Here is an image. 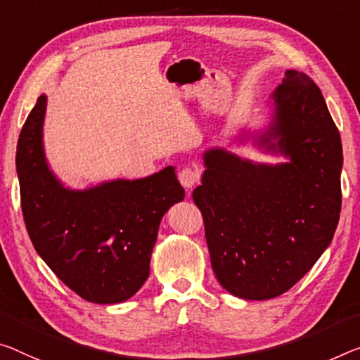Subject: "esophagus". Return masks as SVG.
Listing matches in <instances>:
<instances>
[{"instance_id": "esophagus-1", "label": "esophagus", "mask_w": 360, "mask_h": 360, "mask_svg": "<svg viewBox=\"0 0 360 360\" xmlns=\"http://www.w3.org/2000/svg\"><path fill=\"white\" fill-rule=\"evenodd\" d=\"M179 180H180V184L186 188V191L190 193L191 188L195 186L198 184V180H199L198 170L190 169V167L180 170V172H179Z\"/></svg>"}]
</instances>
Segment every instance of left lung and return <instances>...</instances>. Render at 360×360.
Segmentation results:
<instances>
[{"instance_id": "1", "label": "left lung", "mask_w": 360, "mask_h": 360, "mask_svg": "<svg viewBox=\"0 0 360 360\" xmlns=\"http://www.w3.org/2000/svg\"><path fill=\"white\" fill-rule=\"evenodd\" d=\"M251 143L285 162H256L222 146L202 153L193 201L202 212L219 283L241 300H272L296 285L333 240L341 211L342 146L320 88L290 69L264 124L238 127L229 146Z\"/></svg>"}]
</instances>
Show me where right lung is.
Here are the masks:
<instances>
[{"label": "right lung", "instance_id": "1", "mask_svg": "<svg viewBox=\"0 0 360 360\" xmlns=\"http://www.w3.org/2000/svg\"><path fill=\"white\" fill-rule=\"evenodd\" d=\"M48 96L22 127L15 170L27 231L38 256L84 300H130L149 276L153 248L164 214L184 201L174 165L145 179L104 180L84 190L53 172L45 153Z\"/></svg>", "mask_w": 360, "mask_h": 360}]
</instances>
